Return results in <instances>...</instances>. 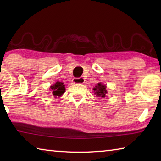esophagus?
I'll return each instance as SVG.
<instances>
[{
    "mask_svg": "<svg viewBox=\"0 0 161 161\" xmlns=\"http://www.w3.org/2000/svg\"><path fill=\"white\" fill-rule=\"evenodd\" d=\"M85 80L83 78H75L72 79V83H77V84H83L84 83Z\"/></svg>",
    "mask_w": 161,
    "mask_h": 161,
    "instance_id": "obj_1",
    "label": "esophagus"
}]
</instances>
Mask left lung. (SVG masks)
I'll return each mask as SVG.
<instances>
[{
	"label": "left lung",
	"instance_id": "obj_1",
	"mask_svg": "<svg viewBox=\"0 0 161 161\" xmlns=\"http://www.w3.org/2000/svg\"><path fill=\"white\" fill-rule=\"evenodd\" d=\"M94 94H96V96L99 97H103L104 98L105 97V94L108 93L106 90V86L104 84H102L101 83H97L95 86V87L93 89Z\"/></svg>",
	"mask_w": 161,
	"mask_h": 161
}]
</instances>
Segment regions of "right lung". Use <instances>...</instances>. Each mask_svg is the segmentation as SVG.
Instances as JSON below:
<instances>
[{"instance_id":"1","label":"right lung","mask_w":161,"mask_h":161,"mask_svg":"<svg viewBox=\"0 0 161 161\" xmlns=\"http://www.w3.org/2000/svg\"><path fill=\"white\" fill-rule=\"evenodd\" d=\"M65 86L61 82H56L55 84L50 87V91L52 92L54 97H60L65 92Z\"/></svg>"}]
</instances>
